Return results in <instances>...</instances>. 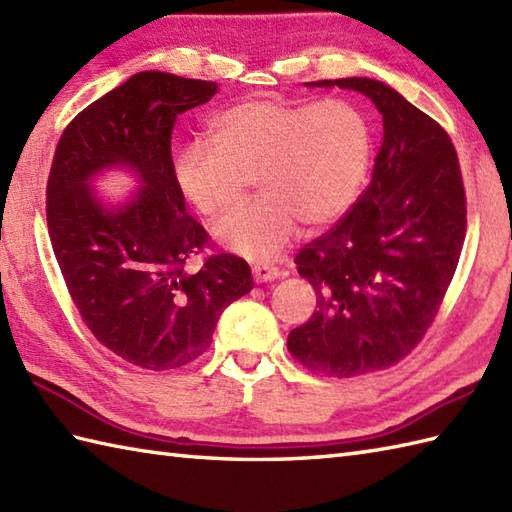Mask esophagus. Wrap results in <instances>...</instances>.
I'll return each instance as SVG.
<instances>
[{
    "instance_id": "esophagus-1",
    "label": "esophagus",
    "mask_w": 512,
    "mask_h": 512,
    "mask_svg": "<svg viewBox=\"0 0 512 512\" xmlns=\"http://www.w3.org/2000/svg\"><path fill=\"white\" fill-rule=\"evenodd\" d=\"M281 275V270L277 266H270V264H257L253 266V277L257 284H264V281H273Z\"/></svg>"
}]
</instances>
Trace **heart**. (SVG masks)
Wrapping results in <instances>:
<instances>
[{
  "label": "heart",
  "mask_w": 512,
  "mask_h": 512,
  "mask_svg": "<svg viewBox=\"0 0 512 512\" xmlns=\"http://www.w3.org/2000/svg\"><path fill=\"white\" fill-rule=\"evenodd\" d=\"M209 143H191L173 160L180 193L204 217L226 213L253 178L264 195L217 222L222 246L270 259L297 224L323 226L356 198L372 154L365 116L352 103L244 101L209 123Z\"/></svg>",
  "instance_id": "b5f03b06"
}]
</instances>
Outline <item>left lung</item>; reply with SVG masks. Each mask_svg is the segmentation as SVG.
Masks as SVG:
<instances>
[{"mask_svg": "<svg viewBox=\"0 0 512 512\" xmlns=\"http://www.w3.org/2000/svg\"><path fill=\"white\" fill-rule=\"evenodd\" d=\"M308 85L356 90L383 114L372 182L295 257L319 310L288 334V352L310 372L352 378L396 365L436 319L460 262L466 195L449 134L389 85Z\"/></svg>", "mask_w": 512, "mask_h": 512, "instance_id": "obj_1", "label": "left lung"}]
</instances>
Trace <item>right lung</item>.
Instances as JSON below:
<instances>
[{
	"mask_svg": "<svg viewBox=\"0 0 512 512\" xmlns=\"http://www.w3.org/2000/svg\"><path fill=\"white\" fill-rule=\"evenodd\" d=\"M215 92L213 81L138 72L76 114L54 149L46 220L65 286L96 341L151 372L202 356L224 308L253 290L250 266L231 253L187 270L209 233L184 209L171 132L178 114ZM110 166L132 168L144 184L118 210L89 187Z\"/></svg>",
	"mask_w": 512,
	"mask_h": 512,
	"instance_id": "obj_1",
	"label": "right lung"
}]
</instances>
